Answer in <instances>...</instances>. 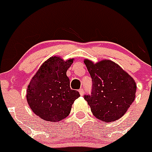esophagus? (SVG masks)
I'll return each mask as SVG.
<instances>
[{
	"label": "esophagus",
	"instance_id": "34e87169",
	"mask_svg": "<svg viewBox=\"0 0 152 152\" xmlns=\"http://www.w3.org/2000/svg\"><path fill=\"white\" fill-rule=\"evenodd\" d=\"M79 93H80V94H81V96L84 95V94H85V91H84V89L83 88L79 89Z\"/></svg>",
	"mask_w": 152,
	"mask_h": 152
}]
</instances>
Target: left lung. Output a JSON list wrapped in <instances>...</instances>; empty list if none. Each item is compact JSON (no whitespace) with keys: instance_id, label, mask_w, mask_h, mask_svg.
Wrapping results in <instances>:
<instances>
[{"instance_id":"1","label":"left lung","mask_w":152,"mask_h":152,"mask_svg":"<svg viewBox=\"0 0 152 152\" xmlns=\"http://www.w3.org/2000/svg\"><path fill=\"white\" fill-rule=\"evenodd\" d=\"M85 64L91 77L92 89L84 98L93 115L105 122L121 118L135 98L134 79L111 61L94 64L85 60Z\"/></svg>"}]
</instances>
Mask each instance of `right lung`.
Segmentation results:
<instances>
[{
	"label": "right lung",
	"mask_w": 152,
	"mask_h": 152,
	"mask_svg": "<svg viewBox=\"0 0 152 152\" xmlns=\"http://www.w3.org/2000/svg\"><path fill=\"white\" fill-rule=\"evenodd\" d=\"M73 59L64 61L52 57L43 64L28 87L27 101L33 112L41 118L56 122L71 112V105L80 97L70 88L66 75Z\"/></svg>",
	"instance_id": "1"
}]
</instances>
